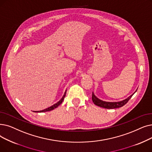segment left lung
I'll use <instances>...</instances> for the list:
<instances>
[{
	"label": "left lung",
	"instance_id": "obj_1",
	"mask_svg": "<svg viewBox=\"0 0 152 152\" xmlns=\"http://www.w3.org/2000/svg\"><path fill=\"white\" fill-rule=\"evenodd\" d=\"M137 91V90L135 91V92ZM132 94V95H130L129 97H127V99H125L124 100H122L121 101H118V102H107V101H104L102 100L99 99L97 98L95 94H94V92H92V100L93 101L94 104L97 106H99L101 107H103V108H105V109H115V108H119L121 107L122 106L126 104L130 99L132 97L134 94Z\"/></svg>",
	"mask_w": 152,
	"mask_h": 152
}]
</instances>
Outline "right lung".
I'll return each instance as SVG.
<instances>
[{"label":"right lung","instance_id":"right-lung-1","mask_svg":"<svg viewBox=\"0 0 152 152\" xmlns=\"http://www.w3.org/2000/svg\"><path fill=\"white\" fill-rule=\"evenodd\" d=\"M66 91H65V92H64V94L63 96L62 97V98H61V99H60V101H59L58 102H56V104H53V105H51V106H50V107H48V108H47V109H44V110H39V111H35V113H43V112L50 111V110H53L54 109L58 107L59 106V105H60L62 103V102L63 101L64 99V97H65V96H66Z\"/></svg>","mask_w":152,"mask_h":152}]
</instances>
